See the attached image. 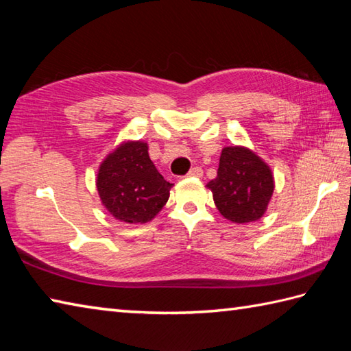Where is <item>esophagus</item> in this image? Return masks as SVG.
Segmentation results:
<instances>
[{
	"label": "esophagus",
	"instance_id": "34e87169",
	"mask_svg": "<svg viewBox=\"0 0 351 351\" xmlns=\"http://www.w3.org/2000/svg\"><path fill=\"white\" fill-rule=\"evenodd\" d=\"M189 176H195V178H202V175H204V170L200 169V167H193L189 173H187Z\"/></svg>",
	"mask_w": 351,
	"mask_h": 351
}]
</instances>
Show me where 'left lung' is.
<instances>
[{
	"instance_id": "obj_1",
	"label": "left lung",
	"mask_w": 351,
	"mask_h": 351,
	"mask_svg": "<svg viewBox=\"0 0 351 351\" xmlns=\"http://www.w3.org/2000/svg\"><path fill=\"white\" fill-rule=\"evenodd\" d=\"M223 217L249 223L263 217L270 202L274 180L270 167L247 147L229 146L221 151L217 176L206 184Z\"/></svg>"
}]
</instances>
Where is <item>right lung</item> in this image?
I'll list each match as a JSON object with an SVG mask.
<instances>
[{
  "label": "right lung",
  "instance_id": "right-lung-1",
  "mask_svg": "<svg viewBox=\"0 0 351 351\" xmlns=\"http://www.w3.org/2000/svg\"><path fill=\"white\" fill-rule=\"evenodd\" d=\"M171 185L149 158L143 141H128L99 167L96 187L104 206L125 223H146L166 205Z\"/></svg>",
  "mask_w": 351,
  "mask_h": 351
}]
</instances>
